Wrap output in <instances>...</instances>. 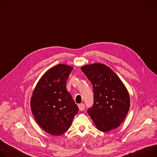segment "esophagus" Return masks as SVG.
I'll return each instance as SVG.
<instances>
[{"instance_id": "obj_1", "label": "esophagus", "mask_w": 157, "mask_h": 157, "mask_svg": "<svg viewBox=\"0 0 157 157\" xmlns=\"http://www.w3.org/2000/svg\"><path fill=\"white\" fill-rule=\"evenodd\" d=\"M78 107L80 110H84V109H85V105L84 103H80L79 104Z\"/></svg>"}]
</instances>
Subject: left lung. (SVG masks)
<instances>
[{
  "label": "left lung",
  "instance_id": "left-lung-1",
  "mask_svg": "<svg viewBox=\"0 0 157 157\" xmlns=\"http://www.w3.org/2000/svg\"><path fill=\"white\" fill-rule=\"evenodd\" d=\"M93 85V104L87 110L97 128L109 132L119 126L128 113L130 99L120 78L105 64L81 68Z\"/></svg>",
  "mask_w": 157,
  "mask_h": 157
}]
</instances>
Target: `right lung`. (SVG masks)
<instances>
[{
  "label": "right lung",
  "mask_w": 157,
  "mask_h": 157,
  "mask_svg": "<svg viewBox=\"0 0 157 157\" xmlns=\"http://www.w3.org/2000/svg\"><path fill=\"white\" fill-rule=\"evenodd\" d=\"M72 67L58 64L39 80L31 98V109L39 126L47 132L59 136L71 127L79 108L66 88Z\"/></svg>",
  "instance_id": "1"
}]
</instances>
